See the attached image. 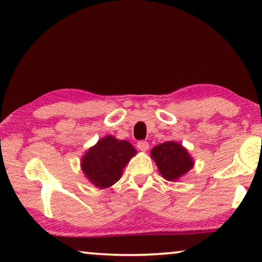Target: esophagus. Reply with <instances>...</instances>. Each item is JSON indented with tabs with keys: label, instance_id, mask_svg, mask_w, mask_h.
Listing matches in <instances>:
<instances>
[{
	"label": "esophagus",
	"instance_id": "obj_1",
	"mask_svg": "<svg viewBox=\"0 0 262 262\" xmlns=\"http://www.w3.org/2000/svg\"><path fill=\"white\" fill-rule=\"evenodd\" d=\"M136 147H138L139 150L146 151L148 148H149V144H148L147 141H139L138 143H136Z\"/></svg>",
	"mask_w": 262,
	"mask_h": 262
}]
</instances>
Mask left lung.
I'll return each instance as SVG.
<instances>
[{
    "mask_svg": "<svg viewBox=\"0 0 262 262\" xmlns=\"http://www.w3.org/2000/svg\"><path fill=\"white\" fill-rule=\"evenodd\" d=\"M150 153L160 173L168 181L178 180L193 167V160L187 150L174 141L155 146Z\"/></svg>",
    "mask_w": 262,
    "mask_h": 262,
    "instance_id": "left-lung-1",
    "label": "left lung"
}]
</instances>
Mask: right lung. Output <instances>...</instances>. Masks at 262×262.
I'll return each mask as SVG.
<instances>
[{"label":"right lung","mask_w":262,"mask_h":262,"mask_svg":"<svg viewBox=\"0 0 262 262\" xmlns=\"http://www.w3.org/2000/svg\"><path fill=\"white\" fill-rule=\"evenodd\" d=\"M136 154L133 144L108 135L92 147L82 159V170L99 188H107L119 180L127 162Z\"/></svg>","instance_id":"add662e5"}]
</instances>
